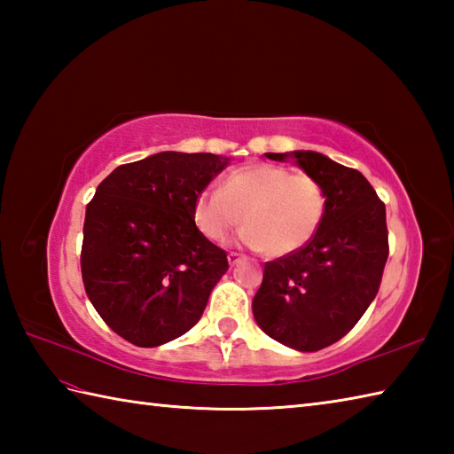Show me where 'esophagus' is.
Segmentation results:
<instances>
[{"label":"esophagus","mask_w":454,"mask_h":454,"mask_svg":"<svg viewBox=\"0 0 454 454\" xmlns=\"http://www.w3.org/2000/svg\"><path fill=\"white\" fill-rule=\"evenodd\" d=\"M239 262H242V255L236 254V252H230V254H228V263H230V267H236Z\"/></svg>","instance_id":"1"}]
</instances>
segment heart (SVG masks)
Segmentation results:
<instances>
[{"instance_id":"b5f03b06","label":"heart","mask_w":454,"mask_h":454,"mask_svg":"<svg viewBox=\"0 0 454 454\" xmlns=\"http://www.w3.org/2000/svg\"><path fill=\"white\" fill-rule=\"evenodd\" d=\"M324 212V192L314 179L269 163L236 169L222 189L200 191L192 202V220L202 236L220 242L244 220L239 242L273 257L310 244Z\"/></svg>"}]
</instances>
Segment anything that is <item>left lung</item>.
I'll return each mask as SVG.
<instances>
[{"label":"left lung","mask_w":454,"mask_h":454,"mask_svg":"<svg viewBox=\"0 0 454 454\" xmlns=\"http://www.w3.org/2000/svg\"><path fill=\"white\" fill-rule=\"evenodd\" d=\"M265 156L293 160L314 179L324 192L325 212L310 244L265 263L252 310L275 341L314 353L340 341L379 293L388 259L387 208L361 171L320 152Z\"/></svg>","instance_id":"1"}]
</instances>
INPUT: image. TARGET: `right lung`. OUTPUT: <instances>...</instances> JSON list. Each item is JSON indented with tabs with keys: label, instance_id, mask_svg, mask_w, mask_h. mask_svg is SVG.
Segmentation results:
<instances>
[{
	"label": "right lung",
	"instance_id": "1",
	"mask_svg": "<svg viewBox=\"0 0 454 454\" xmlns=\"http://www.w3.org/2000/svg\"><path fill=\"white\" fill-rule=\"evenodd\" d=\"M228 166L216 153L160 152L99 183L85 210L82 277L122 340L158 347L200 320L228 259L197 228L192 202Z\"/></svg>",
	"mask_w": 454,
	"mask_h": 454
}]
</instances>
